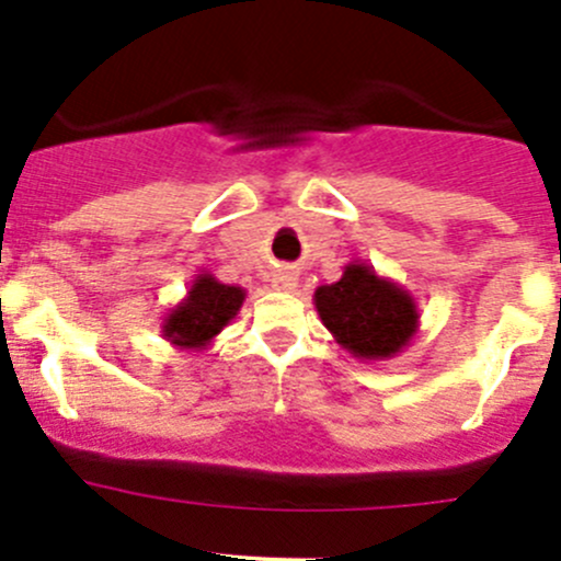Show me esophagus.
Listing matches in <instances>:
<instances>
[{"label":"esophagus","mask_w":561,"mask_h":561,"mask_svg":"<svg viewBox=\"0 0 561 561\" xmlns=\"http://www.w3.org/2000/svg\"><path fill=\"white\" fill-rule=\"evenodd\" d=\"M274 285L279 287V290H293L298 282H296V276H293V271H279V274L274 276Z\"/></svg>","instance_id":"34e87169"}]
</instances>
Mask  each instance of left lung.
<instances>
[{
    "instance_id": "obj_1",
    "label": "left lung",
    "mask_w": 561,
    "mask_h": 561,
    "mask_svg": "<svg viewBox=\"0 0 561 561\" xmlns=\"http://www.w3.org/2000/svg\"><path fill=\"white\" fill-rule=\"evenodd\" d=\"M314 309L335 344L365 363L398 357L420 330L414 296L359 261L346 263L339 282L317 287Z\"/></svg>"
}]
</instances>
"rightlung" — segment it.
Here are the masks:
<instances>
[{
    "instance_id": "1",
    "label": "right lung",
    "mask_w": 561,
    "mask_h": 561,
    "mask_svg": "<svg viewBox=\"0 0 561 561\" xmlns=\"http://www.w3.org/2000/svg\"><path fill=\"white\" fill-rule=\"evenodd\" d=\"M244 298V287L222 285L215 274L202 271L191 282V290L185 293V298L163 317L161 335L174 350H209L211 341L222 333V328L231 325V320H236Z\"/></svg>"
}]
</instances>
